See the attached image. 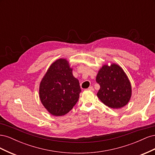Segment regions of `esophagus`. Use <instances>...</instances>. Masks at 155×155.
<instances>
[{
  "instance_id": "esophagus-1",
  "label": "esophagus",
  "mask_w": 155,
  "mask_h": 155,
  "mask_svg": "<svg viewBox=\"0 0 155 155\" xmlns=\"http://www.w3.org/2000/svg\"><path fill=\"white\" fill-rule=\"evenodd\" d=\"M88 90L92 91H94V87H93L91 86V87H88Z\"/></svg>"
}]
</instances>
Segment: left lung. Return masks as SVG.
I'll list each match as a JSON object with an SVG mask.
<instances>
[{
    "label": "left lung",
    "instance_id": "8db88e82",
    "mask_svg": "<svg viewBox=\"0 0 155 155\" xmlns=\"http://www.w3.org/2000/svg\"><path fill=\"white\" fill-rule=\"evenodd\" d=\"M96 80L100 86L97 96L105 105L120 109L128 104L132 87L127 76L119 65L104 64L98 71Z\"/></svg>",
    "mask_w": 155,
    "mask_h": 155
}]
</instances>
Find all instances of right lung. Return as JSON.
Wrapping results in <instances>:
<instances>
[{
    "label": "right lung",
    "instance_id": "right-lung-1",
    "mask_svg": "<svg viewBox=\"0 0 155 155\" xmlns=\"http://www.w3.org/2000/svg\"><path fill=\"white\" fill-rule=\"evenodd\" d=\"M81 90L66 59L56 60L39 85V97L48 112L55 116L67 114L78 102Z\"/></svg>",
    "mask_w": 155,
    "mask_h": 155
}]
</instances>
